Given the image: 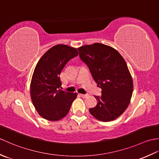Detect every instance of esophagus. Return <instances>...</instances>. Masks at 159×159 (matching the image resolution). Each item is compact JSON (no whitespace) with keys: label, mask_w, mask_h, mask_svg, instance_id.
<instances>
[{"label":"esophagus","mask_w":159,"mask_h":159,"mask_svg":"<svg viewBox=\"0 0 159 159\" xmlns=\"http://www.w3.org/2000/svg\"><path fill=\"white\" fill-rule=\"evenodd\" d=\"M80 96H81L83 98H87V97H88V94H82V93H80Z\"/></svg>","instance_id":"1"}]
</instances>
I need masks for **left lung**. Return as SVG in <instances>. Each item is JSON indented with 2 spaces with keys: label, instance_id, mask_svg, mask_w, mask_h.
<instances>
[{
  "label": "left lung",
  "instance_id": "left-lung-1",
  "mask_svg": "<svg viewBox=\"0 0 159 159\" xmlns=\"http://www.w3.org/2000/svg\"><path fill=\"white\" fill-rule=\"evenodd\" d=\"M79 57L88 66L102 95L94 96L96 106L89 112L97 120L110 121L122 114L130 104L133 82L127 64L120 54L100 43L79 47Z\"/></svg>",
  "mask_w": 159,
  "mask_h": 159
}]
</instances>
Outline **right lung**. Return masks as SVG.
<instances>
[{"label": "right lung", "mask_w": 159, "mask_h": 159, "mask_svg": "<svg viewBox=\"0 0 159 159\" xmlns=\"http://www.w3.org/2000/svg\"><path fill=\"white\" fill-rule=\"evenodd\" d=\"M78 55L76 48L57 44L43 54L37 63L31 83V97L39 116L47 120H61L77 97V93L60 89L59 76L66 63Z\"/></svg>", "instance_id": "1"}]
</instances>
